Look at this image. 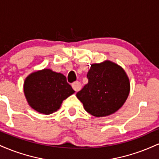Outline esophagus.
<instances>
[{
	"label": "esophagus",
	"mask_w": 159,
	"mask_h": 159,
	"mask_svg": "<svg viewBox=\"0 0 159 159\" xmlns=\"http://www.w3.org/2000/svg\"><path fill=\"white\" fill-rule=\"evenodd\" d=\"M72 88L74 89L75 91L78 92V91H79L81 89V82H79V81L74 82V83L72 84Z\"/></svg>",
	"instance_id": "obj_1"
}]
</instances>
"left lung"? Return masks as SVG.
Masks as SVG:
<instances>
[{
	"instance_id": "1",
	"label": "left lung",
	"mask_w": 159,
	"mask_h": 159,
	"mask_svg": "<svg viewBox=\"0 0 159 159\" xmlns=\"http://www.w3.org/2000/svg\"><path fill=\"white\" fill-rule=\"evenodd\" d=\"M87 76L88 83L76 94L87 112L102 117L123 106L130 92V81L120 66L107 60L93 63Z\"/></svg>"
}]
</instances>
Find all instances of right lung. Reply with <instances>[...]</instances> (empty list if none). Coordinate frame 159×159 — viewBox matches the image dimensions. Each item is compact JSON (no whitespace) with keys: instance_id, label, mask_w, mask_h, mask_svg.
<instances>
[{"instance_id":"right-lung-1","label":"right lung","mask_w":159,"mask_h":159,"mask_svg":"<svg viewBox=\"0 0 159 159\" xmlns=\"http://www.w3.org/2000/svg\"><path fill=\"white\" fill-rule=\"evenodd\" d=\"M74 93L66 76L50 69L32 72L24 82V93L28 105L45 115L57 111L63 100Z\"/></svg>"}]
</instances>
